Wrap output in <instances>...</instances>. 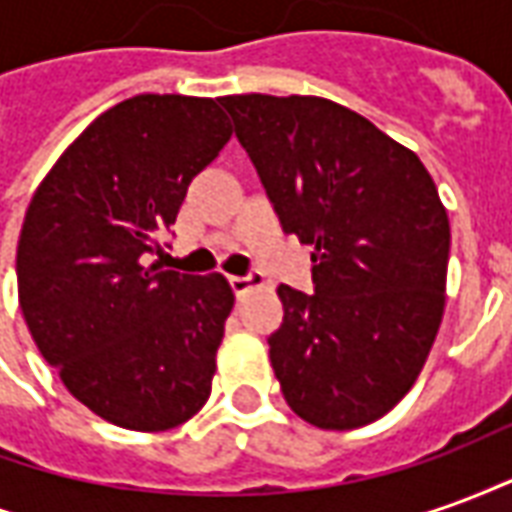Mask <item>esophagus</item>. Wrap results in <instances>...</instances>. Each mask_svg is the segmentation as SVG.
I'll list each match as a JSON object with an SVG mask.
<instances>
[{"label": "esophagus", "mask_w": 512, "mask_h": 512, "mask_svg": "<svg viewBox=\"0 0 512 512\" xmlns=\"http://www.w3.org/2000/svg\"><path fill=\"white\" fill-rule=\"evenodd\" d=\"M263 274L260 271H249V274H244V277H230V285H233V290L238 293V296H244V293H249V290L255 288H263Z\"/></svg>", "instance_id": "esophagus-1"}]
</instances>
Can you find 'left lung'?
I'll return each instance as SVG.
<instances>
[{
    "label": "left lung",
    "mask_w": 512,
    "mask_h": 512,
    "mask_svg": "<svg viewBox=\"0 0 512 512\" xmlns=\"http://www.w3.org/2000/svg\"><path fill=\"white\" fill-rule=\"evenodd\" d=\"M285 233L310 244L315 293L279 285L268 354L288 406L323 430L395 408L439 334L450 219L414 150L318 95H224Z\"/></svg>",
    "instance_id": "obj_1"
}]
</instances>
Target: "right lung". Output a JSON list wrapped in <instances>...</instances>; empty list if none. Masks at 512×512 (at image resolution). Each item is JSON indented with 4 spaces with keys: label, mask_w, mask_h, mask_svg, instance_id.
<instances>
[{
    "label": "right lung",
    "mask_w": 512,
    "mask_h": 512,
    "mask_svg": "<svg viewBox=\"0 0 512 512\" xmlns=\"http://www.w3.org/2000/svg\"><path fill=\"white\" fill-rule=\"evenodd\" d=\"M230 134L213 98L134 95L73 139L29 202L24 321L68 392L112 425L178 428L211 395L233 288L150 257Z\"/></svg>",
    "instance_id": "obj_1"
}]
</instances>
